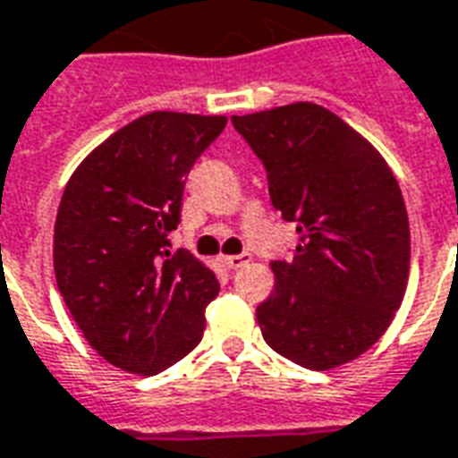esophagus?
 Here are the masks:
<instances>
[{"label": "esophagus", "mask_w": 458, "mask_h": 458, "mask_svg": "<svg viewBox=\"0 0 458 458\" xmlns=\"http://www.w3.org/2000/svg\"><path fill=\"white\" fill-rule=\"evenodd\" d=\"M252 259V255H247V252H242V255H220L218 257V264L220 267H225V269H240V267H245L247 262Z\"/></svg>", "instance_id": "obj_1"}]
</instances>
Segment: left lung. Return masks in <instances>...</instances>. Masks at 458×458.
<instances>
[{"label": "left lung", "instance_id": "obj_1", "mask_svg": "<svg viewBox=\"0 0 458 458\" xmlns=\"http://www.w3.org/2000/svg\"><path fill=\"white\" fill-rule=\"evenodd\" d=\"M233 125L298 233L289 262H272L276 284L257 306L264 342L298 367H342L386 333L408 286L401 186L367 138L310 101L233 116Z\"/></svg>", "mask_w": 458, "mask_h": 458}]
</instances>
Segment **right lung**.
<instances>
[{"label": "right lung", "mask_w": 458, "mask_h": 458, "mask_svg": "<svg viewBox=\"0 0 458 458\" xmlns=\"http://www.w3.org/2000/svg\"><path fill=\"white\" fill-rule=\"evenodd\" d=\"M225 116L152 111L91 150L55 218L57 289L84 340L108 364L155 376L201 342L216 274L191 252L169 255L189 169Z\"/></svg>", "instance_id": "obj_1"}]
</instances>
